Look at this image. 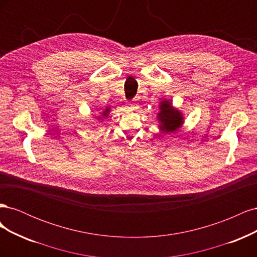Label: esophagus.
I'll list each match as a JSON object with an SVG mask.
<instances>
[{
    "label": "esophagus",
    "mask_w": 257,
    "mask_h": 257,
    "mask_svg": "<svg viewBox=\"0 0 257 257\" xmlns=\"http://www.w3.org/2000/svg\"><path fill=\"white\" fill-rule=\"evenodd\" d=\"M127 107L130 108V109H131V110H135V109H136V108L138 107V105H137L136 103H128Z\"/></svg>",
    "instance_id": "obj_1"
}]
</instances>
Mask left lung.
Listing matches in <instances>:
<instances>
[{
    "mask_svg": "<svg viewBox=\"0 0 257 257\" xmlns=\"http://www.w3.org/2000/svg\"><path fill=\"white\" fill-rule=\"evenodd\" d=\"M159 113L157 119L159 122L160 131L165 134H174L180 128L184 123V115L181 110L173 105L170 99L163 98L159 105Z\"/></svg>",
    "mask_w": 257,
    "mask_h": 257,
    "instance_id": "obj_1",
    "label": "left lung"
}]
</instances>
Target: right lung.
I'll list each match as a JSON object with an SVG mask.
<instances>
[{
	"label": "right lung",
	"instance_id": "1",
	"mask_svg": "<svg viewBox=\"0 0 257 257\" xmlns=\"http://www.w3.org/2000/svg\"><path fill=\"white\" fill-rule=\"evenodd\" d=\"M110 111H111V107L110 106H108V107H106L105 109L102 111V112H99V114H97L96 116H95V119H96V121H98V122H102L103 120H105L108 115H109V113H110Z\"/></svg>",
	"mask_w": 257,
	"mask_h": 257
}]
</instances>
